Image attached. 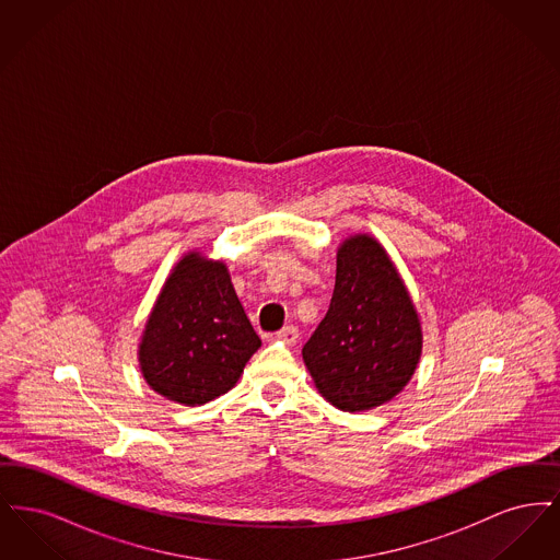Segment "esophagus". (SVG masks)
<instances>
[{
  "instance_id": "34e87169",
  "label": "esophagus",
  "mask_w": 560,
  "mask_h": 560,
  "mask_svg": "<svg viewBox=\"0 0 560 560\" xmlns=\"http://www.w3.org/2000/svg\"><path fill=\"white\" fill-rule=\"evenodd\" d=\"M275 338L281 340V342H285L288 347H293V345L298 342V329H295L293 325H288V327H283L281 331H277Z\"/></svg>"
}]
</instances>
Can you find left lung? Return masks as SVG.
<instances>
[{
    "label": "left lung",
    "mask_w": 560,
    "mask_h": 560,
    "mask_svg": "<svg viewBox=\"0 0 560 560\" xmlns=\"http://www.w3.org/2000/svg\"><path fill=\"white\" fill-rule=\"evenodd\" d=\"M422 323L380 241L354 233L340 243L329 311L302 348L320 397L359 413L395 399L422 357Z\"/></svg>",
    "instance_id": "left-lung-1"
}]
</instances>
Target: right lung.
I'll return each mask as SVG.
<instances>
[{"mask_svg":"<svg viewBox=\"0 0 560 560\" xmlns=\"http://www.w3.org/2000/svg\"><path fill=\"white\" fill-rule=\"evenodd\" d=\"M260 345L226 265L190 249L149 313L138 365L158 395L195 407L229 393Z\"/></svg>","mask_w":560,"mask_h":560,"instance_id":"obj_1","label":"right lung"}]
</instances>
